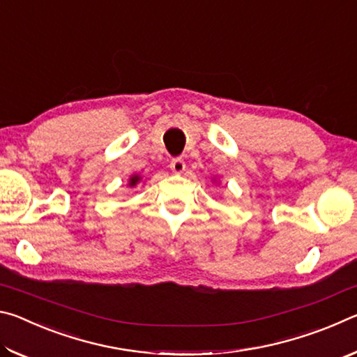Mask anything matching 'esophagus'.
<instances>
[{"instance_id":"1","label":"esophagus","mask_w":357,"mask_h":357,"mask_svg":"<svg viewBox=\"0 0 357 357\" xmlns=\"http://www.w3.org/2000/svg\"><path fill=\"white\" fill-rule=\"evenodd\" d=\"M170 168L174 173H183L185 170V162L181 157H173L170 162Z\"/></svg>"}]
</instances>
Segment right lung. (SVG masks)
I'll use <instances>...</instances> for the list:
<instances>
[{"label": "right lung", "instance_id": "right-lung-1", "mask_svg": "<svg viewBox=\"0 0 357 357\" xmlns=\"http://www.w3.org/2000/svg\"><path fill=\"white\" fill-rule=\"evenodd\" d=\"M138 183V176H134L130 179V185H135Z\"/></svg>", "mask_w": 357, "mask_h": 357}]
</instances>
